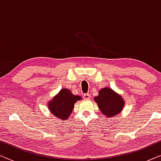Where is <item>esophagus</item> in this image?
I'll return each mask as SVG.
<instances>
[{"mask_svg": "<svg viewBox=\"0 0 161 161\" xmlns=\"http://www.w3.org/2000/svg\"><path fill=\"white\" fill-rule=\"evenodd\" d=\"M83 98H84V100H90V98H91V97H90V94H83Z\"/></svg>", "mask_w": 161, "mask_h": 161, "instance_id": "34e87169", "label": "esophagus"}]
</instances>
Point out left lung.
Instances as JSON below:
<instances>
[{"instance_id": "left-lung-1", "label": "left lung", "mask_w": 161, "mask_h": 161, "mask_svg": "<svg viewBox=\"0 0 161 161\" xmlns=\"http://www.w3.org/2000/svg\"><path fill=\"white\" fill-rule=\"evenodd\" d=\"M94 100L105 117H114L120 114L125 105L122 97L108 87L101 89L99 94Z\"/></svg>"}]
</instances>
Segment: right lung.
Masks as SVG:
<instances>
[{"mask_svg": "<svg viewBox=\"0 0 161 161\" xmlns=\"http://www.w3.org/2000/svg\"><path fill=\"white\" fill-rule=\"evenodd\" d=\"M80 100H82L80 96L74 95L69 89L64 88L51 100L48 101L47 107L53 115L65 120L71 115L75 103Z\"/></svg>", "mask_w": 161, "mask_h": 161, "instance_id": "add662e5", "label": "right lung"}]
</instances>
